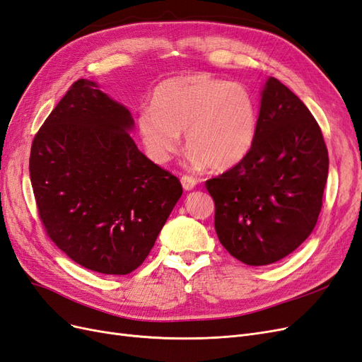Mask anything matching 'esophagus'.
<instances>
[{"label":"esophagus","instance_id":"1","mask_svg":"<svg viewBox=\"0 0 362 362\" xmlns=\"http://www.w3.org/2000/svg\"><path fill=\"white\" fill-rule=\"evenodd\" d=\"M181 184H182V189L185 192H189V190H193L196 187L198 181H196L193 177H187V175H185V177L181 178Z\"/></svg>","mask_w":362,"mask_h":362}]
</instances>
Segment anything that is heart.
<instances>
[{"label":"heart","instance_id":"heart-1","mask_svg":"<svg viewBox=\"0 0 362 362\" xmlns=\"http://www.w3.org/2000/svg\"><path fill=\"white\" fill-rule=\"evenodd\" d=\"M136 124L152 161L168 163L178 151L185 129L190 160L225 172L242 163L254 148L258 107L242 84L187 74L161 81L152 93V107L141 108Z\"/></svg>","mask_w":362,"mask_h":362}]
</instances>
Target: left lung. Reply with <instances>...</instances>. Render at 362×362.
Masks as SVG:
<instances>
[{"mask_svg":"<svg viewBox=\"0 0 362 362\" xmlns=\"http://www.w3.org/2000/svg\"><path fill=\"white\" fill-rule=\"evenodd\" d=\"M258 134L249 156L205 182L223 247L247 266H267L310 237L329 169L320 127L287 86L261 87Z\"/></svg>","mask_w":362,"mask_h":362,"instance_id":"8db88e82","label":"left lung"}]
</instances>
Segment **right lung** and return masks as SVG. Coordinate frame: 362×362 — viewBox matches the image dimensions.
<instances>
[{"label":"right lung","instance_id":"1","mask_svg":"<svg viewBox=\"0 0 362 362\" xmlns=\"http://www.w3.org/2000/svg\"><path fill=\"white\" fill-rule=\"evenodd\" d=\"M128 108L81 78L31 145L30 180L49 238L76 264L127 275L145 261L182 194L140 152Z\"/></svg>","mask_w":362,"mask_h":362}]
</instances>
